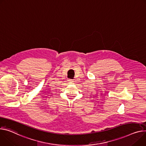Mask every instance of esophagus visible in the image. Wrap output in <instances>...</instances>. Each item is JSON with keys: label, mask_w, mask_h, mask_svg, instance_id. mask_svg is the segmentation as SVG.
<instances>
[{"label": "esophagus", "mask_w": 146, "mask_h": 146, "mask_svg": "<svg viewBox=\"0 0 146 146\" xmlns=\"http://www.w3.org/2000/svg\"><path fill=\"white\" fill-rule=\"evenodd\" d=\"M69 82H73V80H72V79H69V80H68Z\"/></svg>", "instance_id": "obj_1"}]
</instances>
